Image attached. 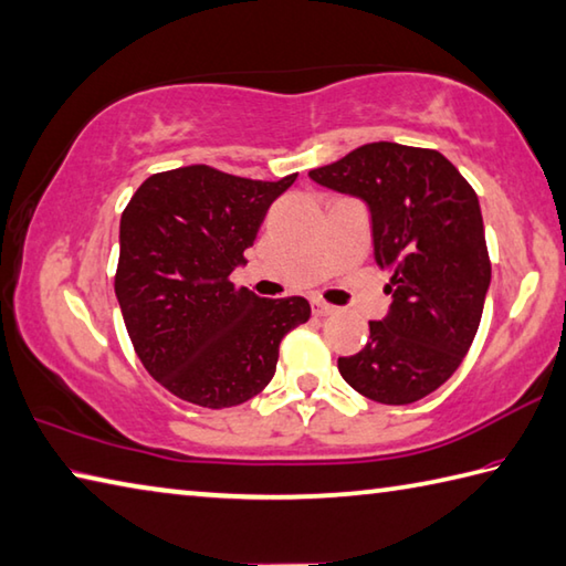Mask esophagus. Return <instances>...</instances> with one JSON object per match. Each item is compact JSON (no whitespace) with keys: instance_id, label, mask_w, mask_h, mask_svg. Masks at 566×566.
<instances>
[{"instance_id":"esophagus-1","label":"esophagus","mask_w":566,"mask_h":566,"mask_svg":"<svg viewBox=\"0 0 566 566\" xmlns=\"http://www.w3.org/2000/svg\"><path fill=\"white\" fill-rule=\"evenodd\" d=\"M312 310H314L316 316H328V314L336 312V306L326 304V302H322V300H314V302H312Z\"/></svg>"}]
</instances>
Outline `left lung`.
<instances>
[{
  "label": "left lung",
  "mask_w": 566,
  "mask_h": 566,
  "mask_svg": "<svg viewBox=\"0 0 566 566\" xmlns=\"http://www.w3.org/2000/svg\"><path fill=\"white\" fill-rule=\"evenodd\" d=\"M310 178L366 200L376 262L390 272L388 316L368 322L366 346L338 371L376 403H416L458 371L478 334L492 276L478 195L438 150L388 140Z\"/></svg>",
  "instance_id": "8db88e82"
}]
</instances>
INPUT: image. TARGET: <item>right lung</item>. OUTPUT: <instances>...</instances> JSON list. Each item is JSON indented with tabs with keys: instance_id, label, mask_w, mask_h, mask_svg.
Instances as JSON below:
<instances>
[{
	"instance_id": "1",
	"label": "right lung",
	"mask_w": 566,
	"mask_h": 566,
	"mask_svg": "<svg viewBox=\"0 0 566 566\" xmlns=\"http://www.w3.org/2000/svg\"><path fill=\"white\" fill-rule=\"evenodd\" d=\"M294 180L185 166L150 176L123 210L113 280L123 322L146 371L180 400L218 410L254 398L284 334L310 322L304 296L262 300L230 280Z\"/></svg>"
}]
</instances>
